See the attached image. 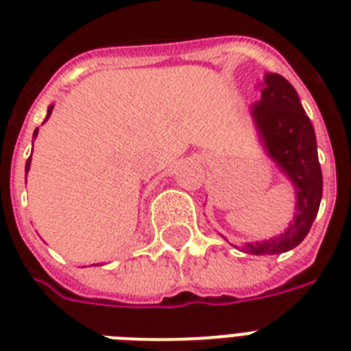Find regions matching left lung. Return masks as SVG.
<instances>
[{
    "label": "left lung",
    "instance_id": "obj_1",
    "mask_svg": "<svg viewBox=\"0 0 351 351\" xmlns=\"http://www.w3.org/2000/svg\"><path fill=\"white\" fill-rule=\"evenodd\" d=\"M261 100L251 106V118L267 158L295 189L293 220L271 239L234 245L250 255H278L293 250L310 233L322 198V171L317 138L297 90L280 74L266 73L258 84Z\"/></svg>",
    "mask_w": 351,
    "mask_h": 351
}]
</instances>
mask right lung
I'll return each instance as SVG.
<instances>
[{"label": "right lung", "mask_w": 351, "mask_h": 351, "mask_svg": "<svg viewBox=\"0 0 351 351\" xmlns=\"http://www.w3.org/2000/svg\"><path fill=\"white\" fill-rule=\"evenodd\" d=\"M52 109H54V106H49V109H47V118L45 120H49V117H51V112H52ZM38 136V129H36L34 131V138ZM29 169H30V158L27 160V165H25V180H27V173H29ZM95 266H98V264H95Z\"/></svg>", "instance_id": "right-lung-1"}]
</instances>
